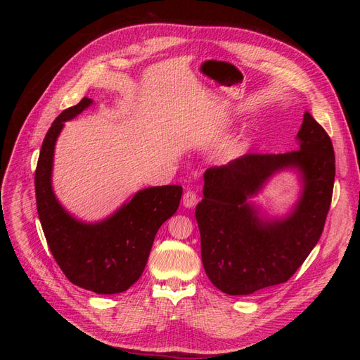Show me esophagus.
Returning a JSON list of instances; mask_svg holds the SVG:
<instances>
[{
	"instance_id": "1",
	"label": "esophagus",
	"mask_w": 360,
	"mask_h": 360,
	"mask_svg": "<svg viewBox=\"0 0 360 360\" xmlns=\"http://www.w3.org/2000/svg\"><path fill=\"white\" fill-rule=\"evenodd\" d=\"M197 201H198L197 193L192 192V191H188L186 193L183 195V205L186 207V209H192V207L197 204Z\"/></svg>"
}]
</instances>
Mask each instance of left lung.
Wrapping results in <instances>:
<instances>
[{
  "label": "left lung",
  "mask_w": 360,
  "mask_h": 360,
  "mask_svg": "<svg viewBox=\"0 0 360 360\" xmlns=\"http://www.w3.org/2000/svg\"><path fill=\"white\" fill-rule=\"evenodd\" d=\"M296 139V151L245 155L204 172V198L195 210L202 266L230 296L287 282L320 240L333 192V146L308 111ZM281 170L296 172L302 189L288 214L269 218L250 198Z\"/></svg>",
  "instance_id": "obj_1"
}]
</instances>
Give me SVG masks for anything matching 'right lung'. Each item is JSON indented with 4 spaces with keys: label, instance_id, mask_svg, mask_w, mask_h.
<instances>
[{
    "label": "right lung",
    "instance_id": "obj_1",
    "mask_svg": "<svg viewBox=\"0 0 360 360\" xmlns=\"http://www.w3.org/2000/svg\"><path fill=\"white\" fill-rule=\"evenodd\" d=\"M93 105L89 97L64 110L43 139L36 168L39 219L57 264L72 284L97 294L126 291L143 275L160 225L177 212L183 188L177 184L138 191L99 222L72 216L52 189L53 150L64 123Z\"/></svg>",
    "mask_w": 360,
    "mask_h": 360
}]
</instances>
